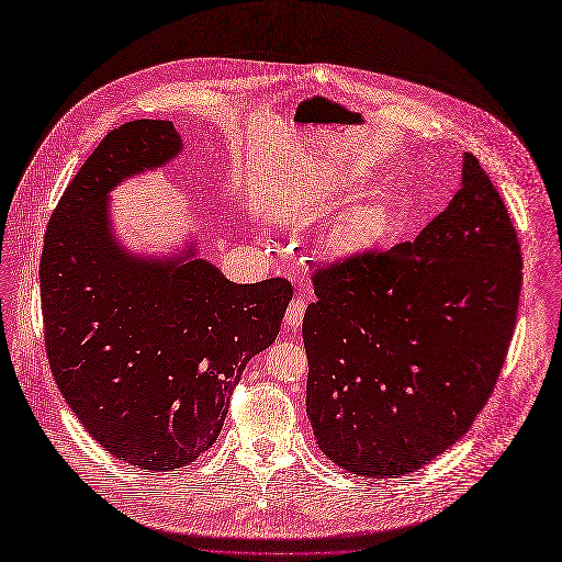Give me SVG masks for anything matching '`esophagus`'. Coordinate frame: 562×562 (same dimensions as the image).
<instances>
[{
    "instance_id": "1",
    "label": "esophagus",
    "mask_w": 562,
    "mask_h": 562,
    "mask_svg": "<svg viewBox=\"0 0 562 562\" xmlns=\"http://www.w3.org/2000/svg\"><path fill=\"white\" fill-rule=\"evenodd\" d=\"M305 307H307V303L303 299H292L288 310H285V325L292 327V329L301 327L303 316H305Z\"/></svg>"
}]
</instances>
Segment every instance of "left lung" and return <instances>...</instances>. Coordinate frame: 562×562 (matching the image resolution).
Instances as JSON below:
<instances>
[{
    "label": "left lung",
    "mask_w": 562,
    "mask_h": 562,
    "mask_svg": "<svg viewBox=\"0 0 562 562\" xmlns=\"http://www.w3.org/2000/svg\"><path fill=\"white\" fill-rule=\"evenodd\" d=\"M520 270L505 202L472 154L461 189L413 241L318 268L303 342L321 450L371 479L415 472L448 450L494 391Z\"/></svg>",
    "instance_id": "left-lung-1"
}]
</instances>
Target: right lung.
Masks as SVG:
<instances>
[{"mask_svg":"<svg viewBox=\"0 0 562 562\" xmlns=\"http://www.w3.org/2000/svg\"><path fill=\"white\" fill-rule=\"evenodd\" d=\"M182 149L171 121L112 130L79 169L46 231L40 281L46 353L86 430L119 459L169 472L206 452L252 356L279 334L292 285H239L213 263L130 255L110 191Z\"/></svg>","mask_w":562,"mask_h":562,"instance_id":"obj_1","label":"right lung"}]
</instances>
